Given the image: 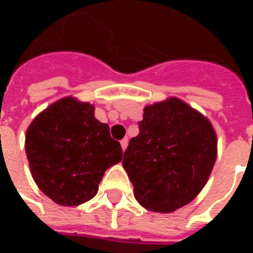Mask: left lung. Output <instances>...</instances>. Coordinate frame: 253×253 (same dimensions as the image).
Here are the masks:
<instances>
[{
	"mask_svg": "<svg viewBox=\"0 0 253 253\" xmlns=\"http://www.w3.org/2000/svg\"><path fill=\"white\" fill-rule=\"evenodd\" d=\"M116 139L121 138L111 137L108 125L94 118L93 105L59 100L27 130L25 153L32 177L58 205H83L97 194L105 170L121 163L123 150Z\"/></svg>",
	"mask_w": 253,
	"mask_h": 253,
	"instance_id": "obj_1",
	"label": "left lung"
}]
</instances>
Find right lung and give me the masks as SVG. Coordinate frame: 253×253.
<instances>
[{
	"label": "right lung",
	"mask_w": 253,
	"mask_h": 253,
	"mask_svg": "<svg viewBox=\"0 0 253 253\" xmlns=\"http://www.w3.org/2000/svg\"><path fill=\"white\" fill-rule=\"evenodd\" d=\"M130 139L123 168L139 205L156 212L186 206L207 183L217 159L210 122L186 104L169 100L148 105Z\"/></svg>",
	"instance_id": "add662e5"
}]
</instances>
